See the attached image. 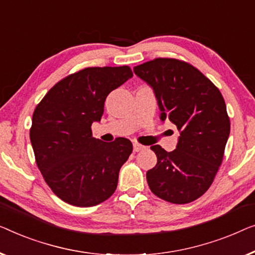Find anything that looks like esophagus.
Segmentation results:
<instances>
[{
  "instance_id": "1",
  "label": "esophagus",
  "mask_w": 255,
  "mask_h": 255,
  "mask_svg": "<svg viewBox=\"0 0 255 255\" xmlns=\"http://www.w3.org/2000/svg\"><path fill=\"white\" fill-rule=\"evenodd\" d=\"M132 148H134V151L135 152H138V151H141V150L144 149L145 146L142 145V144H139V143H134V144H132Z\"/></svg>"
}]
</instances>
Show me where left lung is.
Masks as SVG:
<instances>
[{
    "label": "left lung",
    "mask_w": 255,
    "mask_h": 255,
    "mask_svg": "<svg viewBox=\"0 0 255 255\" xmlns=\"http://www.w3.org/2000/svg\"><path fill=\"white\" fill-rule=\"evenodd\" d=\"M152 88L160 120L170 119L180 131L177 148L167 152L152 145L156 166L146 181L158 198L175 204L199 199L213 184L230 134V119L220 90L195 67L158 57L134 67Z\"/></svg>",
    "instance_id": "left-lung-1"
}]
</instances>
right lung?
I'll list each match as a JSON object with an SVG mask.
<instances>
[{
    "mask_svg": "<svg viewBox=\"0 0 255 255\" xmlns=\"http://www.w3.org/2000/svg\"><path fill=\"white\" fill-rule=\"evenodd\" d=\"M132 77L123 67H91L56 83L35 107L30 139L46 184L64 202L92 207L116 192L119 171L132 151L128 138L92 137L111 91Z\"/></svg>",
    "mask_w": 255,
    "mask_h": 255,
    "instance_id": "1",
    "label": "right lung"
}]
</instances>
